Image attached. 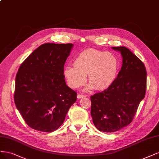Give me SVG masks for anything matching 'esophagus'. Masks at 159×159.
<instances>
[{
  "label": "esophagus",
  "instance_id": "obj_1",
  "mask_svg": "<svg viewBox=\"0 0 159 159\" xmlns=\"http://www.w3.org/2000/svg\"><path fill=\"white\" fill-rule=\"evenodd\" d=\"M84 97H85V95H80V94H78V96H77V98H78V99H80V98H84Z\"/></svg>",
  "mask_w": 159,
  "mask_h": 159
}]
</instances>
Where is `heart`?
<instances>
[{
	"label": "heart",
	"mask_w": 159,
	"mask_h": 159,
	"mask_svg": "<svg viewBox=\"0 0 159 159\" xmlns=\"http://www.w3.org/2000/svg\"><path fill=\"white\" fill-rule=\"evenodd\" d=\"M74 66H66L63 75L72 89L84 85L87 78L89 84L85 90L93 89L101 91L108 88L116 80L119 69L117 57L110 52H102L89 48L76 57Z\"/></svg>",
	"instance_id": "b5f03b06"
}]
</instances>
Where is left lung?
Segmentation results:
<instances>
[{"label":"left lung","instance_id":"1","mask_svg":"<svg viewBox=\"0 0 159 159\" xmlns=\"http://www.w3.org/2000/svg\"><path fill=\"white\" fill-rule=\"evenodd\" d=\"M112 48L121 54V70L108 88L91 97L93 122L104 132H116L132 122L147 87L144 64L126 47Z\"/></svg>","mask_w":159,"mask_h":159}]
</instances>
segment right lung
Masks as SVG:
<instances>
[{"label": "right lung", "mask_w": 159, "mask_h": 159, "mask_svg": "<svg viewBox=\"0 0 159 159\" xmlns=\"http://www.w3.org/2000/svg\"><path fill=\"white\" fill-rule=\"evenodd\" d=\"M74 45L45 43L21 64L16 74L14 102L26 124L44 132L64 121L77 93L66 84L64 65Z\"/></svg>", "instance_id": "1"}]
</instances>
